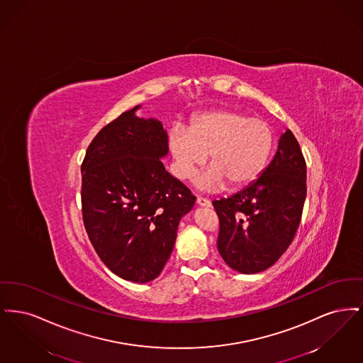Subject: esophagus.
<instances>
[{"instance_id":"34e87169","label":"esophagus","mask_w":363,"mask_h":363,"mask_svg":"<svg viewBox=\"0 0 363 363\" xmlns=\"http://www.w3.org/2000/svg\"><path fill=\"white\" fill-rule=\"evenodd\" d=\"M197 204L200 207H211V201L204 197H197Z\"/></svg>"}]
</instances>
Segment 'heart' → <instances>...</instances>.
<instances>
[{
	"label": "heart",
	"instance_id": "heart-1",
	"mask_svg": "<svg viewBox=\"0 0 363 363\" xmlns=\"http://www.w3.org/2000/svg\"><path fill=\"white\" fill-rule=\"evenodd\" d=\"M274 147V132L268 122L235 110H209L196 114L189 128L175 125L167 136L173 172L189 179L207 162L211 167L196 185L201 190L245 188L264 172Z\"/></svg>",
	"mask_w": 363,
	"mask_h": 363
}]
</instances>
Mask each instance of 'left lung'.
<instances>
[{"instance_id": "left-lung-1", "label": "left lung", "mask_w": 363, "mask_h": 363, "mask_svg": "<svg viewBox=\"0 0 363 363\" xmlns=\"http://www.w3.org/2000/svg\"><path fill=\"white\" fill-rule=\"evenodd\" d=\"M306 199V162L290 129L256 181L212 204L219 216L218 250L241 274L274 265L291 245Z\"/></svg>"}]
</instances>
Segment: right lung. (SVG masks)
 I'll use <instances>...</instances> for the list:
<instances>
[{
    "label": "right lung",
    "mask_w": 363,
    "mask_h": 363,
    "mask_svg": "<svg viewBox=\"0 0 363 363\" xmlns=\"http://www.w3.org/2000/svg\"><path fill=\"white\" fill-rule=\"evenodd\" d=\"M122 113L91 141L82 164V211L88 238L117 277L147 283L173 252L177 228L196 197L166 172L167 132Z\"/></svg>",
    "instance_id": "add662e5"
}]
</instances>
